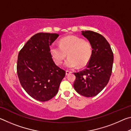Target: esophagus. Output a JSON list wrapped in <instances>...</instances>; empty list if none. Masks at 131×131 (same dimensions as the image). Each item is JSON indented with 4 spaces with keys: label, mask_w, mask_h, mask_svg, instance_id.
<instances>
[{
    "label": "esophagus",
    "mask_w": 131,
    "mask_h": 131,
    "mask_svg": "<svg viewBox=\"0 0 131 131\" xmlns=\"http://www.w3.org/2000/svg\"><path fill=\"white\" fill-rule=\"evenodd\" d=\"M72 73V72H70V71H69V70H66V76H67V75H68V74H69L70 73Z\"/></svg>",
    "instance_id": "1"
}]
</instances>
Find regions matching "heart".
<instances>
[{
	"label": "heart",
	"instance_id": "b5f03b06",
	"mask_svg": "<svg viewBox=\"0 0 131 131\" xmlns=\"http://www.w3.org/2000/svg\"><path fill=\"white\" fill-rule=\"evenodd\" d=\"M50 52L55 63L61 65L67 54L69 57L65 62V67L74 69L79 65L82 67L89 62L93 52L89 41L76 36H68L62 39L60 45L53 44Z\"/></svg>",
	"mask_w": 131,
	"mask_h": 131
}]
</instances>
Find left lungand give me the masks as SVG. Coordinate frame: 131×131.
I'll use <instances>...</instances> for the list:
<instances>
[{"mask_svg": "<svg viewBox=\"0 0 131 131\" xmlns=\"http://www.w3.org/2000/svg\"><path fill=\"white\" fill-rule=\"evenodd\" d=\"M81 35L91 43L93 52L85 69L74 73L76 80L73 87L83 96L93 97L102 91L109 81L113 54L102 35L91 30L81 31Z\"/></svg>", "mask_w": 131, "mask_h": 131, "instance_id": "1", "label": "left lung"}]
</instances>
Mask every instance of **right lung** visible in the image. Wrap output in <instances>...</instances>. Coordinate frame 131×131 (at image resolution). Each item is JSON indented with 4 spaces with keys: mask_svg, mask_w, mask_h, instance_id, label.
Wrapping results in <instances>:
<instances>
[{
    "mask_svg": "<svg viewBox=\"0 0 131 131\" xmlns=\"http://www.w3.org/2000/svg\"><path fill=\"white\" fill-rule=\"evenodd\" d=\"M59 35L38 33L19 52L17 70L22 87L29 95L41 102L50 100L58 91L65 71L55 65L50 46Z\"/></svg>",
    "mask_w": 131,
    "mask_h": 131,
    "instance_id": "add662e5",
    "label": "right lung"
}]
</instances>
